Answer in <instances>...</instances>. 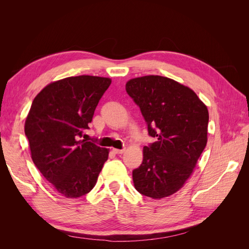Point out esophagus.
<instances>
[{
  "label": "esophagus",
  "instance_id": "34e87169",
  "mask_svg": "<svg viewBox=\"0 0 249 249\" xmlns=\"http://www.w3.org/2000/svg\"><path fill=\"white\" fill-rule=\"evenodd\" d=\"M125 148H122V149H117V148H113V152H114L115 154L117 155H120V154H124V153Z\"/></svg>",
  "mask_w": 249,
  "mask_h": 249
}]
</instances>
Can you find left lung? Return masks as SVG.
<instances>
[{"label": "left lung", "mask_w": 249, "mask_h": 249, "mask_svg": "<svg viewBox=\"0 0 249 249\" xmlns=\"http://www.w3.org/2000/svg\"><path fill=\"white\" fill-rule=\"evenodd\" d=\"M125 90L140 108L148 135L157 138L143 148L134 186L148 197L169 196L191 176L207 145L208 109L193 90L161 76L132 79Z\"/></svg>", "instance_id": "left-lung-1"}]
</instances>
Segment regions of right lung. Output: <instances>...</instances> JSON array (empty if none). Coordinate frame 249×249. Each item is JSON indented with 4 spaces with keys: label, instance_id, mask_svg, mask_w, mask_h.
<instances>
[{
    "label": "right lung",
    "instance_id": "obj_1",
    "mask_svg": "<svg viewBox=\"0 0 249 249\" xmlns=\"http://www.w3.org/2000/svg\"><path fill=\"white\" fill-rule=\"evenodd\" d=\"M110 84L102 77L65 78L44 87L29 111L25 134L32 160L65 197L91 191L108 160L107 148L81 138Z\"/></svg>",
    "mask_w": 249,
    "mask_h": 249
}]
</instances>
